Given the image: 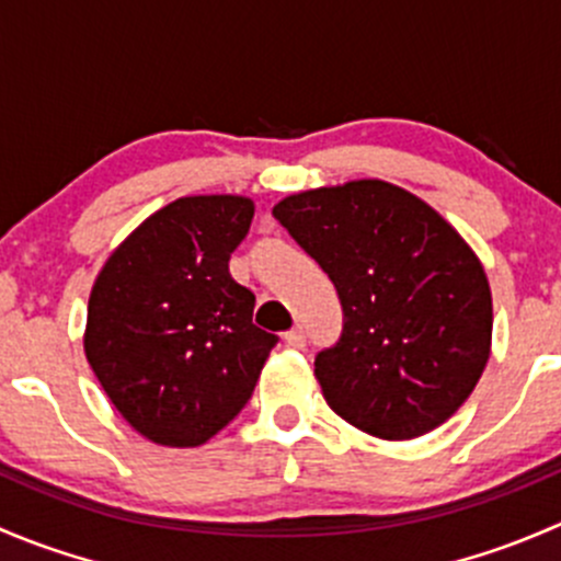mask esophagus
Masks as SVG:
<instances>
[{"label":"esophagus","mask_w":561,"mask_h":561,"mask_svg":"<svg viewBox=\"0 0 561 561\" xmlns=\"http://www.w3.org/2000/svg\"><path fill=\"white\" fill-rule=\"evenodd\" d=\"M285 342L290 344V347L301 350L304 344H307V336H304V328H293V331L285 333Z\"/></svg>","instance_id":"1"}]
</instances>
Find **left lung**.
I'll return each mask as SVG.
<instances>
[{"label":"left lung","instance_id":"left-lung-1","mask_svg":"<svg viewBox=\"0 0 561 561\" xmlns=\"http://www.w3.org/2000/svg\"><path fill=\"white\" fill-rule=\"evenodd\" d=\"M274 217L342 301V336L314 358L328 407L380 439L448 421L489 364L494 325L483 263L454 225L380 179L296 192Z\"/></svg>","mask_w":561,"mask_h":561}]
</instances>
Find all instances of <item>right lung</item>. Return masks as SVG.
Here are the masks:
<instances>
[{
    "mask_svg": "<svg viewBox=\"0 0 561 561\" xmlns=\"http://www.w3.org/2000/svg\"><path fill=\"white\" fill-rule=\"evenodd\" d=\"M252 217L241 195L179 197L113 249L94 279L87 360L151 443H208L244 410L279 342L254 325L252 290L228 271Z\"/></svg>",
    "mask_w": 561,
    "mask_h": 561,
    "instance_id": "add662e5",
    "label": "right lung"
}]
</instances>
